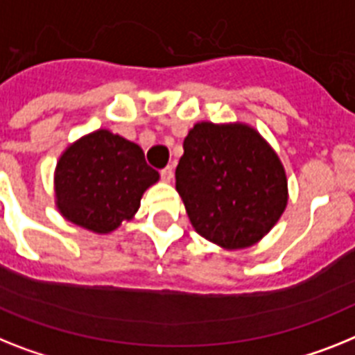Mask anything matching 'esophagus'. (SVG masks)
I'll list each match as a JSON object with an SVG mask.
<instances>
[{
    "label": "esophagus",
    "mask_w": 355,
    "mask_h": 355,
    "mask_svg": "<svg viewBox=\"0 0 355 355\" xmlns=\"http://www.w3.org/2000/svg\"><path fill=\"white\" fill-rule=\"evenodd\" d=\"M160 177H162L164 182H171L173 177H175V168H173V166H166V168L160 171Z\"/></svg>",
    "instance_id": "34e87169"
}]
</instances>
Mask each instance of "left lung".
I'll return each instance as SVG.
<instances>
[{"label":"left lung","instance_id":"left-lung-1","mask_svg":"<svg viewBox=\"0 0 355 355\" xmlns=\"http://www.w3.org/2000/svg\"><path fill=\"white\" fill-rule=\"evenodd\" d=\"M175 178L196 233L227 251L260 242L287 207L284 164L243 122H196Z\"/></svg>","mask_w":355,"mask_h":355}]
</instances>
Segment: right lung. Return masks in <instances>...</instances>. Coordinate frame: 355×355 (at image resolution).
<instances>
[{
	"mask_svg": "<svg viewBox=\"0 0 355 355\" xmlns=\"http://www.w3.org/2000/svg\"><path fill=\"white\" fill-rule=\"evenodd\" d=\"M139 144L97 130L70 144L59 157L53 187L62 218L92 233H112L141 207L144 191L159 182Z\"/></svg>",
	"mask_w": 355,
	"mask_h": 355,
	"instance_id": "obj_1",
	"label": "right lung"
}]
</instances>
